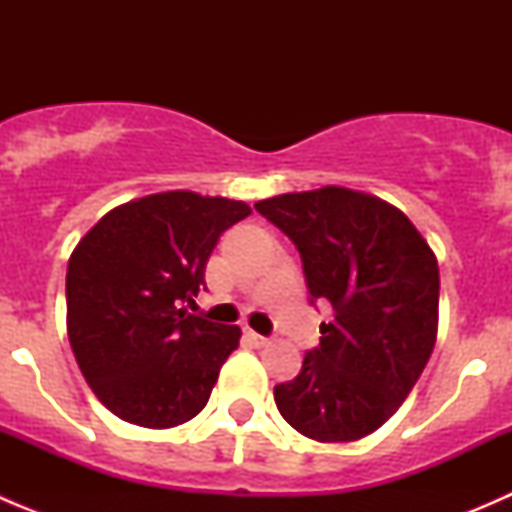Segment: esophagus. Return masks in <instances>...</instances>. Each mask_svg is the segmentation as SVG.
I'll return each instance as SVG.
<instances>
[{"instance_id":"obj_1","label":"esophagus","mask_w":512,"mask_h":512,"mask_svg":"<svg viewBox=\"0 0 512 512\" xmlns=\"http://www.w3.org/2000/svg\"><path fill=\"white\" fill-rule=\"evenodd\" d=\"M245 337L250 339L252 344H257V347H265V344L270 342V339H267V337H262V334H257V332H252V329H247V332H245Z\"/></svg>"}]
</instances>
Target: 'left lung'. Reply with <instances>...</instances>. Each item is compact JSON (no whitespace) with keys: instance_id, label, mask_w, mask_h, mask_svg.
<instances>
[{"instance_id":"8db88e82","label":"left lung","mask_w":512,"mask_h":512,"mask_svg":"<svg viewBox=\"0 0 512 512\" xmlns=\"http://www.w3.org/2000/svg\"><path fill=\"white\" fill-rule=\"evenodd\" d=\"M255 210L297 247L309 302L334 309L302 371L275 386L277 409L314 441H359L396 414L433 352L436 255L399 208L337 185Z\"/></svg>"}]
</instances>
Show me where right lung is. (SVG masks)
<instances>
[{"label": "right lung", "instance_id": "obj_1", "mask_svg": "<svg viewBox=\"0 0 512 512\" xmlns=\"http://www.w3.org/2000/svg\"><path fill=\"white\" fill-rule=\"evenodd\" d=\"M250 215L240 200L190 190L148 195L103 215L71 252L66 324L103 406L146 428L205 409L240 327L188 314L220 235Z\"/></svg>", "mask_w": 512, "mask_h": 512}]
</instances>
